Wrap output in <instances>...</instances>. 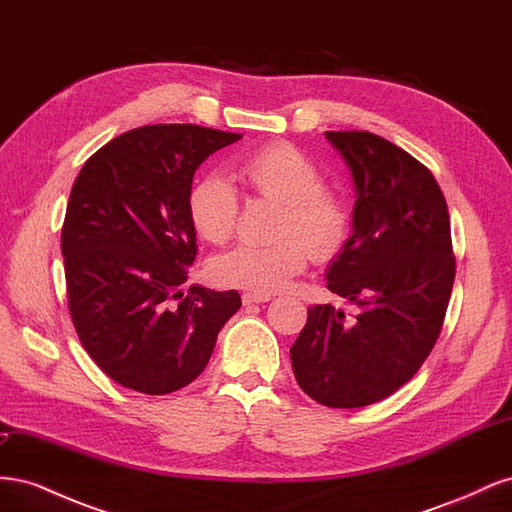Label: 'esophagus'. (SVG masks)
<instances>
[{"label": "esophagus", "mask_w": 512, "mask_h": 512, "mask_svg": "<svg viewBox=\"0 0 512 512\" xmlns=\"http://www.w3.org/2000/svg\"><path fill=\"white\" fill-rule=\"evenodd\" d=\"M241 299H243V305L267 303V301H271V294H267V292H245Z\"/></svg>", "instance_id": "esophagus-1"}]
</instances>
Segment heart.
I'll use <instances>...</instances> for the list:
<instances>
[{
	"instance_id": "1",
	"label": "heart",
	"mask_w": 512,
	"mask_h": 512,
	"mask_svg": "<svg viewBox=\"0 0 512 512\" xmlns=\"http://www.w3.org/2000/svg\"><path fill=\"white\" fill-rule=\"evenodd\" d=\"M239 177L254 194L282 203L277 235L271 245L241 243L215 256L209 273L220 286L254 292L286 288L305 265L309 253L329 258L348 232V211L331 188L318 183L316 164L288 143L260 147L239 164ZM190 222L203 239L224 243L237 224L239 196L220 175L200 179L188 198Z\"/></svg>"
}]
</instances>
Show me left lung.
I'll return each mask as SVG.
<instances>
[{
    "label": "left lung",
    "mask_w": 512,
    "mask_h": 512,
    "mask_svg": "<svg viewBox=\"0 0 512 512\" xmlns=\"http://www.w3.org/2000/svg\"><path fill=\"white\" fill-rule=\"evenodd\" d=\"M356 190L352 235L327 288L356 305H314L290 348L294 378L329 408H363L404 386L436 346L455 282L451 218L438 181L371 132H324Z\"/></svg>",
    "instance_id": "8db88e82"
}]
</instances>
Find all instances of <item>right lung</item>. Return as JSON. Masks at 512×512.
Returning <instances> with one entry per match:
<instances>
[{
	"instance_id": "obj_1",
	"label": "right lung",
	"mask_w": 512,
	"mask_h": 512,
	"mask_svg": "<svg viewBox=\"0 0 512 512\" xmlns=\"http://www.w3.org/2000/svg\"><path fill=\"white\" fill-rule=\"evenodd\" d=\"M241 134L160 123L113 138L76 177L61 254L68 307L83 348L126 389L166 395L200 376L241 307L237 290L188 282L196 168Z\"/></svg>"
}]
</instances>
